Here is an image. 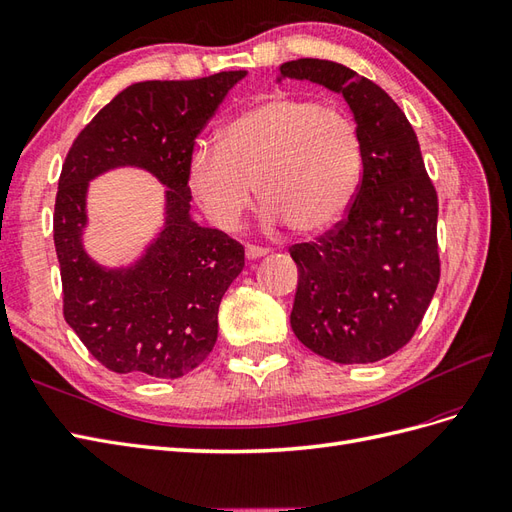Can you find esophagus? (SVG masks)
<instances>
[{
  "mask_svg": "<svg viewBox=\"0 0 512 512\" xmlns=\"http://www.w3.org/2000/svg\"><path fill=\"white\" fill-rule=\"evenodd\" d=\"M270 251L268 248H264V246H255V244H246V257L248 259H259V257H264V255H268Z\"/></svg>",
  "mask_w": 512,
  "mask_h": 512,
  "instance_id": "34e87169",
  "label": "esophagus"
}]
</instances>
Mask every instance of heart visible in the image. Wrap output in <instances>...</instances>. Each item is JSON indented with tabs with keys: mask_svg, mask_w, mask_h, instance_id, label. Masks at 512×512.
I'll list each match as a JSON object with an SVG mask.
<instances>
[{
	"mask_svg": "<svg viewBox=\"0 0 512 512\" xmlns=\"http://www.w3.org/2000/svg\"><path fill=\"white\" fill-rule=\"evenodd\" d=\"M355 121L313 99L270 95L220 129L218 147L199 144L188 183L207 216L233 229L253 201L270 225L300 235L322 233L344 218L361 181Z\"/></svg>",
	"mask_w": 512,
	"mask_h": 512,
	"instance_id": "heart-1",
	"label": "heart"
}]
</instances>
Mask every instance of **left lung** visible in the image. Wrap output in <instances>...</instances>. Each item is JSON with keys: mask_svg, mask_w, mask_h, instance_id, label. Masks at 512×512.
Masks as SVG:
<instances>
[{"mask_svg": "<svg viewBox=\"0 0 512 512\" xmlns=\"http://www.w3.org/2000/svg\"><path fill=\"white\" fill-rule=\"evenodd\" d=\"M279 71L344 95L363 162L346 218L290 248L300 274L292 331L335 363L381 361L411 342L439 285L437 190L411 123L381 86L318 58Z\"/></svg>", "mask_w": 512, "mask_h": 512, "instance_id": "1", "label": "left lung"}]
</instances>
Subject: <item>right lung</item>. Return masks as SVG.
Masks as SVG:
<instances>
[{"label":"right lung","instance_id":"1","mask_svg":"<svg viewBox=\"0 0 512 512\" xmlns=\"http://www.w3.org/2000/svg\"><path fill=\"white\" fill-rule=\"evenodd\" d=\"M244 75L131 84L80 131L62 164L54 244L64 320L110 372L179 378L216 344L218 307L244 268V246L190 218L188 164L196 136ZM119 165L165 183L167 220L134 267L103 269L81 244L85 190Z\"/></svg>","mask_w":512,"mask_h":512}]
</instances>
